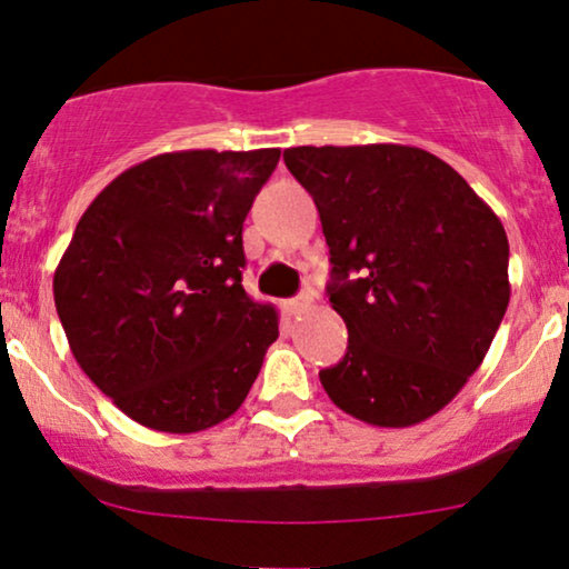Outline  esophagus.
Returning <instances> with one entry per match:
<instances>
[{"label":"esophagus","instance_id":"obj_1","mask_svg":"<svg viewBox=\"0 0 569 569\" xmlns=\"http://www.w3.org/2000/svg\"><path fill=\"white\" fill-rule=\"evenodd\" d=\"M307 307H309V297H297V299H289V301H286V309H289L291 315L305 312Z\"/></svg>","mask_w":569,"mask_h":569}]
</instances>
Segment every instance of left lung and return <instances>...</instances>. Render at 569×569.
I'll return each mask as SVG.
<instances>
[{
	"label": "left lung",
	"mask_w": 569,
	"mask_h": 569,
	"mask_svg": "<svg viewBox=\"0 0 569 569\" xmlns=\"http://www.w3.org/2000/svg\"><path fill=\"white\" fill-rule=\"evenodd\" d=\"M330 249L347 355L320 370L330 401L378 428L433 417L483 362L509 305V241L459 172L405 143L293 147Z\"/></svg>",
	"instance_id": "obj_1"
}]
</instances>
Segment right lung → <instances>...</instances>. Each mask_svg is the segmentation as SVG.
<instances>
[{"label": "right lung", "mask_w": 569, "mask_h": 569, "mask_svg": "<svg viewBox=\"0 0 569 569\" xmlns=\"http://www.w3.org/2000/svg\"><path fill=\"white\" fill-rule=\"evenodd\" d=\"M280 149L157 154L91 201L54 270L70 351L143 428L199 433L231 417L278 338L241 286V231Z\"/></svg>", "instance_id": "obj_1"}]
</instances>
